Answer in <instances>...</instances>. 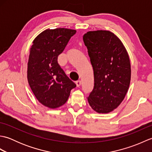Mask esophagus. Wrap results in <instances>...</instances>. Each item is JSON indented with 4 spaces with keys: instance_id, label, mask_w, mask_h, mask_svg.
I'll return each mask as SVG.
<instances>
[{
    "instance_id": "obj_1",
    "label": "esophagus",
    "mask_w": 152,
    "mask_h": 152,
    "mask_svg": "<svg viewBox=\"0 0 152 152\" xmlns=\"http://www.w3.org/2000/svg\"><path fill=\"white\" fill-rule=\"evenodd\" d=\"M76 84L77 86V87H80L82 84V82L80 80H78V81L76 82Z\"/></svg>"
}]
</instances>
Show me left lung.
<instances>
[{"label": "left lung", "instance_id": "left-lung-1", "mask_svg": "<svg viewBox=\"0 0 152 152\" xmlns=\"http://www.w3.org/2000/svg\"><path fill=\"white\" fill-rule=\"evenodd\" d=\"M83 40L94 73V88L88 101L93 110L107 114L118 107L128 91L129 57L120 39L109 31H88Z\"/></svg>", "mask_w": 152, "mask_h": 152}]
</instances>
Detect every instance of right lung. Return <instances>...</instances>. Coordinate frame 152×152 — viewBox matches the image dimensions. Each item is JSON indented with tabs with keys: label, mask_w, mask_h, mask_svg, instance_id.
<instances>
[{
	"label": "right lung",
	"mask_w": 152,
	"mask_h": 152,
	"mask_svg": "<svg viewBox=\"0 0 152 152\" xmlns=\"http://www.w3.org/2000/svg\"><path fill=\"white\" fill-rule=\"evenodd\" d=\"M76 30L65 28L46 29L34 38L27 63V80L35 97L46 107L55 109L67 101L76 85L58 64Z\"/></svg>",
	"instance_id": "right-lung-1"
}]
</instances>
